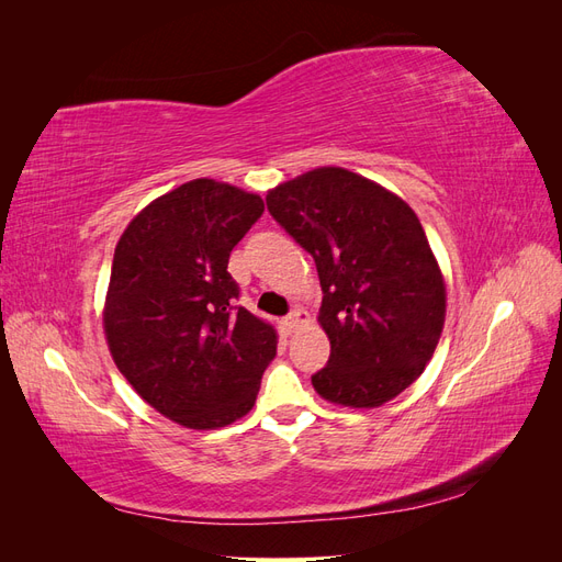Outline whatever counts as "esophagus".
<instances>
[{
    "label": "esophagus",
    "mask_w": 562,
    "mask_h": 562,
    "mask_svg": "<svg viewBox=\"0 0 562 562\" xmlns=\"http://www.w3.org/2000/svg\"><path fill=\"white\" fill-rule=\"evenodd\" d=\"M310 321V316H307V312H302V310H293L291 314H288L285 318H283V328L288 330V333H293V330H297L302 323H307Z\"/></svg>",
    "instance_id": "34e87169"
}]
</instances>
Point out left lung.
<instances>
[{
    "instance_id": "left-lung-1",
    "label": "left lung",
    "mask_w": 562,
    "mask_h": 562,
    "mask_svg": "<svg viewBox=\"0 0 562 562\" xmlns=\"http://www.w3.org/2000/svg\"><path fill=\"white\" fill-rule=\"evenodd\" d=\"M271 217L318 271V321L330 339L312 384L330 403L378 407L431 361L446 323V283L407 203L347 168L323 166L267 194Z\"/></svg>"
}]
</instances>
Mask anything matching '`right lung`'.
I'll list each match as a JSON object with an SVG mask.
<instances>
[{
	"instance_id": "obj_1",
	"label": "right lung",
	"mask_w": 562,
	"mask_h": 562,
	"mask_svg": "<svg viewBox=\"0 0 562 562\" xmlns=\"http://www.w3.org/2000/svg\"><path fill=\"white\" fill-rule=\"evenodd\" d=\"M258 194L209 178L155 199L114 248L105 337L128 384L187 429H220L255 405L277 330L236 307L229 252L258 223Z\"/></svg>"
}]
</instances>
